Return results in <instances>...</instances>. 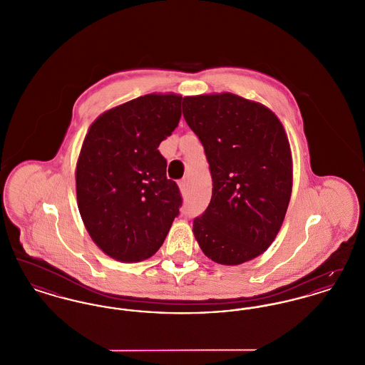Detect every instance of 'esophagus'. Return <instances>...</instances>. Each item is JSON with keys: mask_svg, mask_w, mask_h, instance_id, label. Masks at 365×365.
<instances>
[{"mask_svg": "<svg viewBox=\"0 0 365 365\" xmlns=\"http://www.w3.org/2000/svg\"><path fill=\"white\" fill-rule=\"evenodd\" d=\"M179 187H180V191L183 194L187 192V190H189V180H187V178H183V179L179 180Z\"/></svg>", "mask_w": 365, "mask_h": 365, "instance_id": "obj_1", "label": "esophagus"}]
</instances>
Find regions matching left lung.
Returning a JSON list of instances; mask_svg holds the SVG:
<instances>
[{"instance_id": "1", "label": "left lung", "mask_w": 365, "mask_h": 365, "mask_svg": "<svg viewBox=\"0 0 365 365\" xmlns=\"http://www.w3.org/2000/svg\"><path fill=\"white\" fill-rule=\"evenodd\" d=\"M183 116L212 176V198L192 222L194 237L219 264L252 260L275 240L292 195L284 128L268 108L231 93L185 97Z\"/></svg>"}]
</instances>
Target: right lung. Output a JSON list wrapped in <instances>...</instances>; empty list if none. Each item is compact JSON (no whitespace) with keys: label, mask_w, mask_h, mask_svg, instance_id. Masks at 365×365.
<instances>
[{"label":"right lung","mask_w":365,"mask_h":365,"mask_svg":"<svg viewBox=\"0 0 365 365\" xmlns=\"http://www.w3.org/2000/svg\"><path fill=\"white\" fill-rule=\"evenodd\" d=\"M180 104L175 94L131 100L101 115L83 140L78 208L93 241L116 260L153 256L179 215L183 200L158 146L178 127Z\"/></svg>","instance_id":"right-lung-1"}]
</instances>
